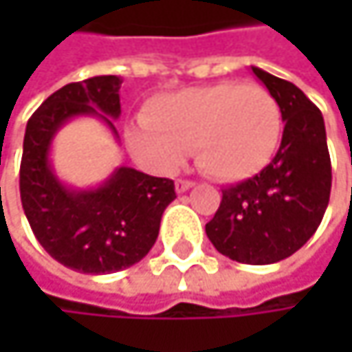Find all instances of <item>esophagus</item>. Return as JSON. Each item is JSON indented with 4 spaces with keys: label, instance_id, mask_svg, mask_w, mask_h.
<instances>
[{
    "label": "esophagus",
    "instance_id": "1",
    "mask_svg": "<svg viewBox=\"0 0 352 352\" xmlns=\"http://www.w3.org/2000/svg\"><path fill=\"white\" fill-rule=\"evenodd\" d=\"M193 185H195V183H193V181H189V179H177L175 181L177 193H185V191H189Z\"/></svg>",
    "mask_w": 352,
    "mask_h": 352
}]
</instances>
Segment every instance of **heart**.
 I'll return each instance as SVG.
<instances>
[{"label":"heart","instance_id":"heart-1","mask_svg":"<svg viewBox=\"0 0 352 352\" xmlns=\"http://www.w3.org/2000/svg\"><path fill=\"white\" fill-rule=\"evenodd\" d=\"M281 134L283 111L267 87L220 81L151 100L142 124L128 126L126 144L157 171L177 169L193 148L206 175L243 181L273 161Z\"/></svg>","mask_w":352,"mask_h":352}]
</instances>
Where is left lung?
Wrapping results in <instances>:
<instances>
[{"mask_svg":"<svg viewBox=\"0 0 352 352\" xmlns=\"http://www.w3.org/2000/svg\"><path fill=\"white\" fill-rule=\"evenodd\" d=\"M252 73L281 106V146L261 173L222 189L206 234L232 261L271 265L300 250L316 232L330 199L332 167L322 111L294 83L258 67Z\"/></svg>","mask_w":352,"mask_h":352,"instance_id":"1","label":"left lung"}]
</instances>
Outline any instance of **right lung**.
<instances>
[{"label": "right lung", "instance_id": "right-lung-1", "mask_svg": "<svg viewBox=\"0 0 352 352\" xmlns=\"http://www.w3.org/2000/svg\"><path fill=\"white\" fill-rule=\"evenodd\" d=\"M116 75L91 77L54 91L32 113L24 134L20 197L36 241L60 265L91 275L132 267L157 243L175 183L120 167L96 189L65 187L48 163L56 130L75 116H98L111 128L120 116Z\"/></svg>", "mask_w": 352, "mask_h": 352}]
</instances>
